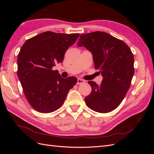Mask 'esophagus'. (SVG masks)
Wrapping results in <instances>:
<instances>
[{
	"label": "esophagus",
	"instance_id": "1",
	"mask_svg": "<svg viewBox=\"0 0 154 154\" xmlns=\"http://www.w3.org/2000/svg\"><path fill=\"white\" fill-rule=\"evenodd\" d=\"M84 82H85V81L83 80H82V79L78 78V81H77V83H76V84H77V85H81V84H82V83H83Z\"/></svg>",
	"mask_w": 154,
	"mask_h": 154
}]
</instances>
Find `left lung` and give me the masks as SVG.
<instances>
[{
  "mask_svg": "<svg viewBox=\"0 0 154 154\" xmlns=\"http://www.w3.org/2000/svg\"><path fill=\"white\" fill-rule=\"evenodd\" d=\"M78 45L92 53L94 67L103 78L100 85L88 82L92 91L85 98L87 105L100 113L112 111L124 99L134 76L131 50L122 40L100 31L81 35Z\"/></svg>",
  "mask_w": 154,
  "mask_h": 154,
  "instance_id": "obj_1",
  "label": "left lung"
}]
</instances>
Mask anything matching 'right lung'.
I'll return each mask as SVG.
<instances>
[{"instance_id": "right-lung-1", "label": "right lung", "mask_w": 154, "mask_h": 154, "mask_svg": "<svg viewBox=\"0 0 154 154\" xmlns=\"http://www.w3.org/2000/svg\"><path fill=\"white\" fill-rule=\"evenodd\" d=\"M78 33L47 31L32 37L22 46L17 57V75L31 106L41 113H50L62 105L77 78H62L53 67L62 63L67 49Z\"/></svg>"}]
</instances>
